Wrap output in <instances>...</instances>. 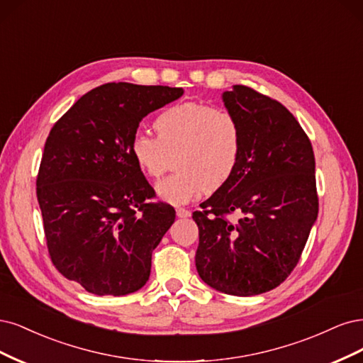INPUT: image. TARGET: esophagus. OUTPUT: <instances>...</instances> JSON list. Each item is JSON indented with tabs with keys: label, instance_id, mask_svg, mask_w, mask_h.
<instances>
[{
	"label": "esophagus",
	"instance_id": "34e87169",
	"mask_svg": "<svg viewBox=\"0 0 363 363\" xmlns=\"http://www.w3.org/2000/svg\"><path fill=\"white\" fill-rule=\"evenodd\" d=\"M177 216L179 218H189L191 216V213L189 211V209H185V208H177Z\"/></svg>",
	"mask_w": 363,
	"mask_h": 363
}]
</instances>
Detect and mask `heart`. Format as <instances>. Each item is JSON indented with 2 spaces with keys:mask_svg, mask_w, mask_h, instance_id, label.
Segmentation results:
<instances>
[{
  "mask_svg": "<svg viewBox=\"0 0 363 363\" xmlns=\"http://www.w3.org/2000/svg\"><path fill=\"white\" fill-rule=\"evenodd\" d=\"M157 138L134 134L130 152L137 169L157 178L169 166L178 170L155 185L161 201L182 205L203 191L221 189L235 173L241 155V128L235 116L202 102H182L154 122Z\"/></svg>",
  "mask_w": 363,
  "mask_h": 363,
  "instance_id": "b5f03b06",
  "label": "heart"
}]
</instances>
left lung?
<instances>
[{"label":"left lung","instance_id":"8db88e82","mask_svg":"<svg viewBox=\"0 0 363 363\" xmlns=\"http://www.w3.org/2000/svg\"><path fill=\"white\" fill-rule=\"evenodd\" d=\"M241 128L235 173L201 203L196 268L211 288L250 297L294 270L318 216L315 158L308 135L282 104L250 87L221 95ZM239 218L229 222L225 216Z\"/></svg>","mask_w":363,"mask_h":363}]
</instances>
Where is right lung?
Here are the masks:
<instances>
[{"instance_id":"right-lung-1","label":"right lung","mask_w":363,"mask_h":363,"mask_svg":"<svg viewBox=\"0 0 363 363\" xmlns=\"http://www.w3.org/2000/svg\"><path fill=\"white\" fill-rule=\"evenodd\" d=\"M184 89L108 83L81 96L46 138L38 201L51 259L65 277L96 296L143 288L152 252L174 221L130 145L143 118Z\"/></svg>"}]
</instances>
